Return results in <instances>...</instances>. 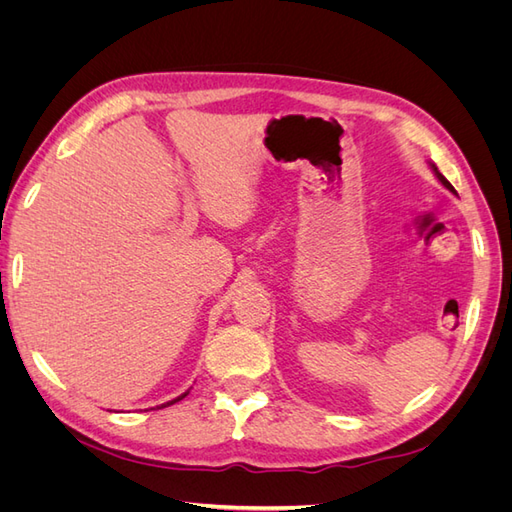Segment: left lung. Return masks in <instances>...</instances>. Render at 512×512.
Instances as JSON below:
<instances>
[{"mask_svg": "<svg viewBox=\"0 0 512 512\" xmlns=\"http://www.w3.org/2000/svg\"><path fill=\"white\" fill-rule=\"evenodd\" d=\"M431 166H433V164H431ZM433 173H436V175H438V179H440V181H442V185H444V188H448V190H451V192H455V188H453V185H451V183H448V181H446V177H444V175H442V173H440V170H438V168H436V166H433Z\"/></svg>", "mask_w": 512, "mask_h": 512, "instance_id": "1", "label": "left lung"}]
</instances>
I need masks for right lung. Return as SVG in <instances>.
Returning a JSON list of instances; mask_svg holds the SVG:
<instances>
[{
    "instance_id": "right-lung-1",
    "label": "right lung",
    "mask_w": 512,
    "mask_h": 512,
    "mask_svg": "<svg viewBox=\"0 0 512 512\" xmlns=\"http://www.w3.org/2000/svg\"><path fill=\"white\" fill-rule=\"evenodd\" d=\"M185 395H188V393H183V395H179V397H177V399H173V401H166V404H162L160 408H166V406H173V404H177V401H179V399H183Z\"/></svg>"
}]
</instances>
